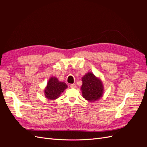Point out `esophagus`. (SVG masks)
Here are the masks:
<instances>
[{"label":"esophagus","mask_w":147,"mask_h":147,"mask_svg":"<svg viewBox=\"0 0 147 147\" xmlns=\"http://www.w3.org/2000/svg\"><path fill=\"white\" fill-rule=\"evenodd\" d=\"M70 86L71 88H76V85L75 84H71Z\"/></svg>","instance_id":"esophagus-1"}]
</instances>
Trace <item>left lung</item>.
Returning a JSON list of instances; mask_svg holds the SVG:
<instances>
[{
    "label": "left lung",
    "instance_id": "1",
    "mask_svg": "<svg viewBox=\"0 0 147 147\" xmlns=\"http://www.w3.org/2000/svg\"><path fill=\"white\" fill-rule=\"evenodd\" d=\"M81 91L83 98L89 102L97 100L104 94V85L100 78L90 72L82 78Z\"/></svg>",
    "mask_w": 147,
    "mask_h": 147
}]
</instances>
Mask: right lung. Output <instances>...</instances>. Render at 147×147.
Masks as SVG:
<instances>
[{"label": "right lung", "instance_id": "add662e5", "mask_svg": "<svg viewBox=\"0 0 147 147\" xmlns=\"http://www.w3.org/2000/svg\"><path fill=\"white\" fill-rule=\"evenodd\" d=\"M67 85L63 82H60L55 77H51L48 80L47 86L44 90V94L46 98L49 100H55L60 97Z\"/></svg>", "mask_w": 147, "mask_h": 147}]
</instances>
